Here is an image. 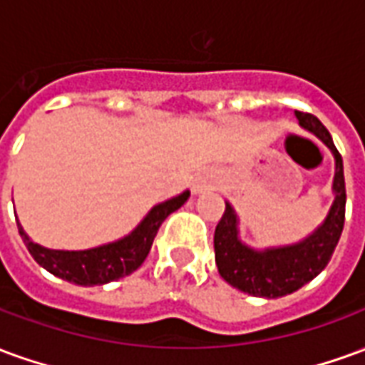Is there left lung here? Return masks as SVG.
Returning a JSON list of instances; mask_svg holds the SVG:
<instances>
[{
    "label": "left lung",
    "mask_w": 365,
    "mask_h": 365,
    "mask_svg": "<svg viewBox=\"0 0 365 365\" xmlns=\"http://www.w3.org/2000/svg\"><path fill=\"white\" fill-rule=\"evenodd\" d=\"M301 127L311 130L329 146L336 158L334 191L336 199L330 207L327 221L314 235L295 246L254 252L237 237V215L227 203L221 221L215 229V262L219 274L232 287L254 297L277 299L301 289L329 266L334 254L346 215V185L342 156L332 143V136L311 113L295 111Z\"/></svg>",
    "instance_id": "1"
}]
</instances>
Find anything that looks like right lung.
Here are the masks:
<instances>
[{
    "label": "right lung",
    "mask_w": 365,
    "mask_h": 365,
    "mask_svg": "<svg viewBox=\"0 0 365 365\" xmlns=\"http://www.w3.org/2000/svg\"><path fill=\"white\" fill-rule=\"evenodd\" d=\"M187 197H190V191H183L182 195L156 205L146 215V219L119 242L91 248V250H80V252L48 250V248L35 245L25 235L19 222H17V229L31 256L46 272L76 285H103V283L115 282L133 274L135 269L143 266V262L150 252V246L160 225L164 222L168 215L180 209L187 201Z\"/></svg>",
    "instance_id": "1"
}]
</instances>
